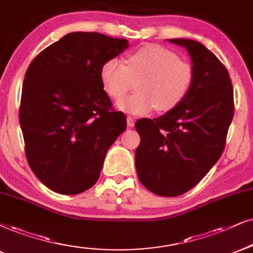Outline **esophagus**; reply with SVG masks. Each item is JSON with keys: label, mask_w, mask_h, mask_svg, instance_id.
Masks as SVG:
<instances>
[{"label": "esophagus", "mask_w": 253, "mask_h": 253, "mask_svg": "<svg viewBox=\"0 0 253 253\" xmlns=\"http://www.w3.org/2000/svg\"><path fill=\"white\" fill-rule=\"evenodd\" d=\"M134 124H135V121H134L133 117H127V125H128V127H134Z\"/></svg>", "instance_id": "34e87169"}]
</instances>
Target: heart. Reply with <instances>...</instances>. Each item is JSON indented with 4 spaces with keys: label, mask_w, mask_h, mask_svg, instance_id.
<instances>
[{
    "label": "heart",
    "mask_w": 253,
    "mask_h": 253,
    "mask_svg": "<svg viewBox=\"0 0 253 253\" xmlns=\"http://www.w3.org/2000/svg\"><path fill=\"white\" fill-rule=\"evenodd\" d=\"M137 80L135 94L119 99L118 110L132 116H143L153 108L167 112L176 107L193 85L194 70L178 59L172 51L156 44H147L130 53L126 64L110 58L101 65L100 81L105 92L119 99Z\"/></svg>",
    "instance_id": "heart-1"
}]
</instances>
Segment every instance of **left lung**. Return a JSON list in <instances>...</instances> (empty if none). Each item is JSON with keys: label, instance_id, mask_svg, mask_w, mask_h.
<instances>
[{"label": "left lung", "instance_id": "8db88e82", "mask_svg": "<svg viewBox=\"0 0 253 253\" xmlns=\"http://www.w3.org/2000/svg\"><path fill=\"white\" fill-rule=\"evenodd\" d=\"M184 47L194 70L182 103L155 119H140L135 150L137 177L152 193L180 196L194 188L218 161L233 118L228 70L200 42L168 40Z\"/></svg>", "mask_w": 253, "mask_h": 253}]
</instances>
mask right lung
Here are the masks:
<instances>
[{
	"label": "right lung",
	"mask_w": 253,
	"mask_h": 253,
	"mask_svg": "<svg viewBox=\"0 0 253 253\" xmlns=\"http://www.w3.org/2000/svg\"><path fill=\"white\" fill-rule=\"evenodd\" d=\"M128 41L71 33L35 57L25 72L20 124L31 170L63 195L93 187L105 156L126 129L100 81L101 65Z\"/></svg>",
	"instance_id": "add662e5"
}]
</instances>
